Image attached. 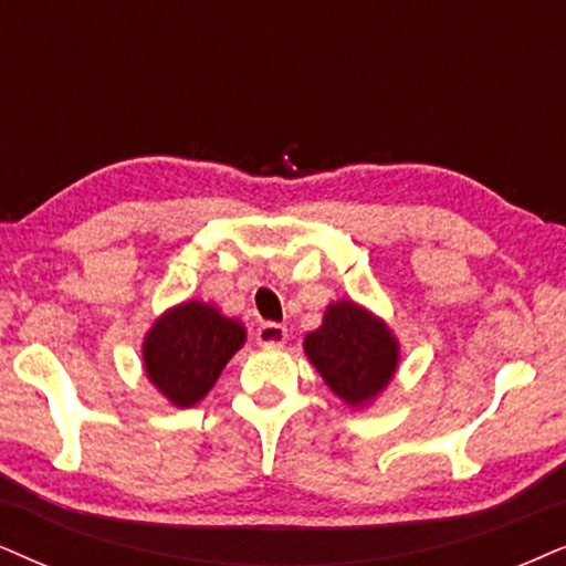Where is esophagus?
Returning <instances> with one entry per match:
<instances>
[{
  "label": "esophagus",
  "instance_id": "esophagus-1",
  "mask_svg": "<svg viewBox=\"0 0 566 566\" xmlns=\"http://www.w3.org/2000/svg\"><path fill=\"white\" fill-rule=\"evenodd\" d=\"M255 342L263 349H282L284 345H287V328H284L282 324H261L259 332H255Z\"/></svg>",
  "mask_w": 566,
  "mask_h": 566
}]
</instances>
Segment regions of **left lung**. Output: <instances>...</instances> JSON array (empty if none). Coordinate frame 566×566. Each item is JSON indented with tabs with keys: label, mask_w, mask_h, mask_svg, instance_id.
<instances>
[{
	"label": "left lung",
	"mask_w": 566,
	"mask_h": 566,
	"mask_svg": "<svg viewBox=\"0 0 566 566\" xmlns=\"http://www.w3.org/2000/svg\"><path fill=\"white\" fill-rule=\"evenodd\" d=\"M303 347L328 389L353 407L381 395L399 363L389 326L353 300L328 305L324 324L305 336Z\"/></svg>",
	"instance_id": "obj_1"
}]
</instances>
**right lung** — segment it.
I'll return each instance as SVG.
<instances>
[{
  "mask_svg": "<svg viewBox=\"0 0 566 566\" xmlns=\"http://www.w3.org/2000/svg\"><path fill=\"white\" fill-rule=\"evenodd\" d=\"M245 345V326L219 307L182 303L169 307L143 339L146 376L171 405L192 407L217 384L230 357Z\"/></svg>",
  "mask_w": 566,
  "mask_h": 566,
  "instance_id": "add662e5",
  "label": "right lung"
}]
</instances>
